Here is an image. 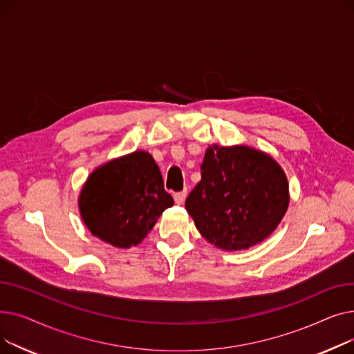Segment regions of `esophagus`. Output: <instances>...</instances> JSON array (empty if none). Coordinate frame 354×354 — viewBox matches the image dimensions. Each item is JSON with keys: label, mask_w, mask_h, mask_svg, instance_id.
Masks as SVG:
<instances>
[{"label": "esophagus", "mask_w": 354, "mask_h": 354, "mask_svg": "<svg viewBox=\"0 0 354 354\" xmlns=\"http://www.w3.org/2000/svg\"><path fill=\"white\" fill-rule=\"evenodd\" d=\"M185 198H187V191L176 192V194L174 195V199H175V202L178 203V205H182V203L185 202Z\"/></svg>", "instance_id": "1"}]
</instances>
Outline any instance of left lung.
<instances>
[{"mask_svg":"<svg viewBox=\"0 0 354 354\" xmlns=\"http://www.w3.org/2000/svg\"><path fill=\"white\" fill-rule=\"evenodd\" d=\"M288 202L287 176L270 155L248 146L212 145L185 208L211 244L238 251L264 241L281 222Z\"/></svg>","mask_w":354,"mask_h":354,"instance_id":"8db88e82","label":"left lung"}]
</instances>
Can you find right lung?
I'll list each match as a JSON object with an SVG mask.
<instances>
[{
    "mask_svg": "<svg viewBox=\"0 0 354 354\" xmlns=\"http://www.w3.org/2000/svg\"><path fill=\"white\" fill-rule=\"evenodd\" d=\"M172 205L174 198L163 188L159 166L143 151L99 166L79 198L80 215L90 232L118 248L140 244Z\"/></svg>",
    "mask_w": 354,
    "mask_h": 354,
    "instance_id": "add662e5",
    "label": "right lung"
}]
</instances>
